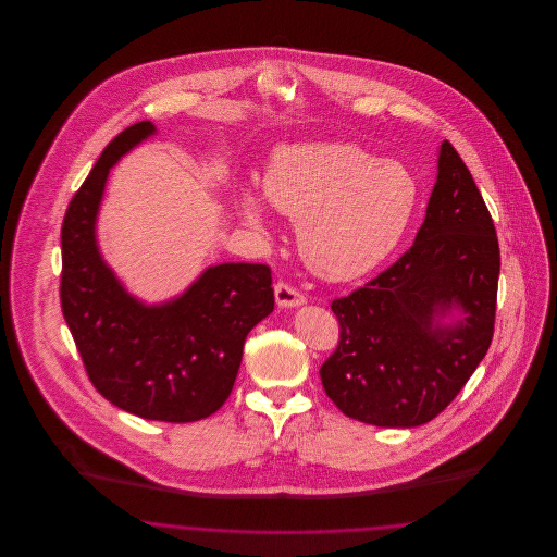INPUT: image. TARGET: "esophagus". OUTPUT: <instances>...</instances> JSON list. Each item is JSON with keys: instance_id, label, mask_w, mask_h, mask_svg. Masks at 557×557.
I'll return each mask as SVG.
<instances>
[{"instance_id": "obj_1", "label": "esophagus", "mask_w": 557, "mask_h": 557, "mask_svg": "<svg viewBox=\"0 0 557 557\" xmlns=\"http://www.w3.org/2000/svg\"><path fill=\"white\" fill-rule=\"evenodd\" d=\"M275 300H277L280 307L292 309V307H300L305 302V296L296 290V288H292L290 284L277 282L275 284Z\"/></svg>"}]
</instances>
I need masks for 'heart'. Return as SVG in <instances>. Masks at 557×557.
I'll list each match as a JSON object with an SVG mask.
<instances>
[{"mask_svg":"<svg viewBox=\"0 0 557 557\" xmlns=\"http://www.w3.org/2000/svg\"><path fill=\"white\" fill-rule=\"evenodd\" d=\"M263 194L296 219L298 250L313 273L355 280L393 255L418 211L420 182L403 162L357 144L309 141L271 154ZM238 211L250 225L265 223V200L252 187L239 189Z\"/></svg>","mask_w":557,"mask_h":557,"instance_id":"1","label":"heart"}]
</instances>
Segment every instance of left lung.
Segmentation results:
<instances>
[{
    "instance_id": "1",
    "label": "left lung",
    "mask_w": 557,
    "mask_h": 557,
    "mask_svg": "<svg viewBox=\"0 0 557 557\" xmlns=\"http://www.w3.org/2000/svg\"><path fill=\"white\" fill-rule=\"evenodd\" d=\"M499 242L472 173L449 141L413 246L363 288L336 298L341 343L321 366L325 395L352 420H434L484 359L495 330ZM457 312L447 324L444 319Z\"/></svg>"
}]
</instances>
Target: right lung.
Masks as SVG:
<instances>
[{"mask_svg": "<svg viewBox=\"0 0 557 557\" xmlns=\"http://www.w3.org/2000/svg\"><path fill=\"white\" fill-rule=\"evenodd\" d=\"M157 133L150 121L119 133L73 196L62 221V315L102 397L144 420L186 424L227 400L248 332L273 311L271 269L209 267L182 296L146 305L104 263L96 219L112 164Z\"/></svg>", "mask_w": 557, "mask_h": 557, "instance_id": "right-lung-1", "label": "right lung"}]
</instances>
